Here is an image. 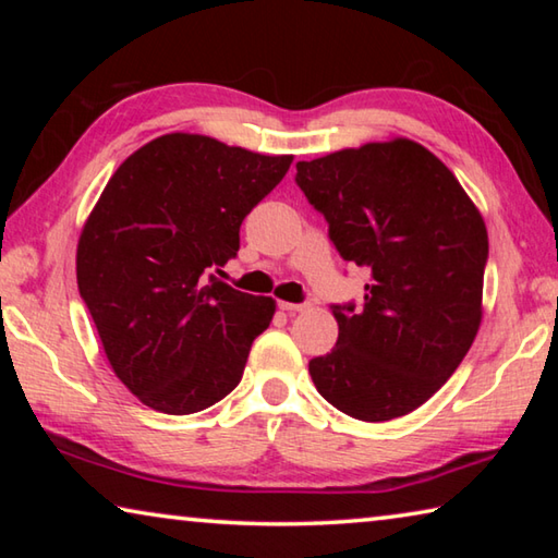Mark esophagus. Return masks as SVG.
Returning <instances> with one entry per match:
<instances>
[{
	"label": "esophagus",
	"instance_id": "esophagus-1",
	"mask_svg": "<svg viewBox=\"0 0 558 558\" xmlns=\"http://www.w3.org/2000/svg\"><path fill=\"white\" fill-rule=\"evenodd\" d=\"M278 307L282 310V313L288 315H295V313H302V310H307V302H278Z\"/></svg>",
	"mask_w": 558,
	"mask_h": 558
}]
</instances>
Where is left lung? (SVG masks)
<instances>
[{
	"instance_id": "obj_1",
	"label": "left lung",
	"mask_w": 558,
	"mask_h": 558,
	"mask_svg": "<svg viewBox=\"0 0 558 558\" xmlns=\"http://www.w3.org/2000/svg\"><path fill=\"white\" fill-rule=\"evenodd\" d=\"M295 182L339 256L372 272L364 307L332 305L337 347L310 359L319 396L369 423L415 411L483 319V216L436 155L401 137L298 162Z\"/></svg>"
}]
</instances>
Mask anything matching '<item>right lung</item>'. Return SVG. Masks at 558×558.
Returning <instances> with one entry per match:
<instances>
[{
	"label": "right lung",
	"instance_id": "add662e5",
	"mask_svg": "<svg viewBox=\"0 0 558 558\" xmlns=\"http://www.w3.org/2000/svg\"><path fill=\"white\" fill-rule=\"evenodd\" d=\"M292 157L172 132L118 167L83 226L78 292L118 379L149 409L196 413L239 386L276 302L216 278Z\"/></svg>",
	"mask_w": 558,
	"mask_h": 558
}]
</instances>
